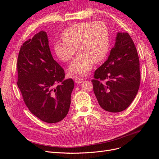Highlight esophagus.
I'll use <instances>...</instances> for the list:
<instances>
[{"mask_svg": "<svg viewBox=\"0 0 159 159\" xmlns=\"http://www.w3.org/2000/svg\"><path fill=\"white\" fill-rule=\"evenodd\" d=\"M75 81L76 83L80 84V83H82L84 80H83V79H82L79 78V77H77V76H75Z\"/></svg>", "mask_w": 159, "mask_h": 159, "instance_id": "1", "label": "esophagus"}]
</instances>
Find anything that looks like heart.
Returning <instances> with one entry per match:
<instances>
[{"label": "heart", "instance_id": "b5f03b06", "mask_svg": "<svg viewBox=\"0 0 159 159\" xmlns=\"http://www.w3.org/2000/svg\"><path fill=\"white\" fill-rule=\"evenodd\" d=\"M63 41H56L54 52L62 62H68L78 49L79 56L69 66L70 75L86 76L94 61H102L109 51V31L101 21L84 22L72 25L62 32Z\"/></svg>", "mask_w": 159, "mask_h": 159}]
</instances>
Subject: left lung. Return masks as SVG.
Returning <instances> with one entry per match:
<instances>
[{
    "label": "left lung",
    "mask_w": 159,
    "mask_h": 159,
    "mask_svg": "<svg viewBox=\"0 0 159 159\" xmlns=\"http://www.w3.org/2000/svg\"><path fill=\"white\" fill-rule=\"evenodd\" d=\"M139 65L137 48L130 35L117 33L114 47L107 60L95 70L92 80L94 94L104 110L119 112L129 107L139 89Z\"/></svg>",
    "instance_id": "8db88e82"
}]
</instances>
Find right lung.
Listing matches in <instances>:
<instances>
[{
  "label": "right lung",
  "instance_id": "right-lung-1",
  "mask_svg": "<svg viewBox=\"0 0 159 159\" xmlns=\"http://www.w3.org/2000/svg\"><path fill=\"white\" fill-rule=\"evenodd\" d=\"M17 70L18 87L29 111L48 123L64 119L70 108L74 81L64 79L65 70L54 60L46 32L41 30L22 45Z\"/></svg>",
  "mask_w": 159,
  "mask_h": 159
}]
</instances>
